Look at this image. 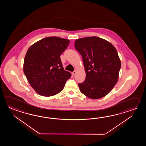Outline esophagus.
<instances>
[{
	"label": "esophagus",
	"mask_w": 146,
	"mask_h": 146,
	"mask_svg": "<svg viewBox=\"0 0 146 146\" xmlns=\"http://www.w3.org/2000/svg\"><path fill=\"white\" fill-rule=\"evenodd\" d=\"M76 73H77V71H76V70H74V72H72V75H74Z\"/></svg>",
	"instance_id": "obj_1"
}]
</instances>
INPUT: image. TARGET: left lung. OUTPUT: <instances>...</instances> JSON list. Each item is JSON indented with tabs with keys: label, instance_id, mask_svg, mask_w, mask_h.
<instances>
[{
	"label": "left lung",
	"instance_id": "left-lung-1",
	"mask_svg": "<svg viewBox=\"0 0 146 146\" xmlns=\"http://www.w3.org/2000/svg\"><path fill=\"white\" fill-rule=\"evenodd\" d=\"M74 47L81 55L86 79L78 84L81 92L92 99L106 96L117 83L121 62L115 47L97 36L76 40Z\"/></svg>",
	"mask_w": 146,
	"mask_h": 146
}]
</instances>
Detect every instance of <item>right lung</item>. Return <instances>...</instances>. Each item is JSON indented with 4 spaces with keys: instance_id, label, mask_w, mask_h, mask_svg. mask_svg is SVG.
I'll return each instance as SVG.
<instances>
[{
    "instance_id": "1",
    "label": "right lung",
    "mask_w": 146,
    "mask_h": 146,
    "mask_svg": "<svg viewBox=\"0 0 146 146\" xmlns=\"http://www.w3.org/2000/svg\"><path fill=\"white\" fill-rule=\"evenodd\" d=\"M69 42L57 36L45 37L27 50L23 72L31 87L40 96H51L59 93L71 77L64 70L60 58Z\"/></svg>"
}]
</instances>
